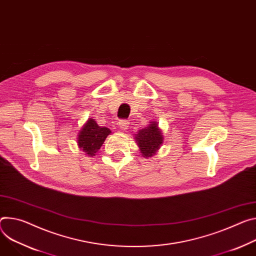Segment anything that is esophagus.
I'll list each match as a JSON object with an SVG mask.
<instances>
[{"label":"esophagus","mask_w":256,"mask_h":256,"mask_svg":"<svg viewBox=\"0 0 256 256\" xmlns=\"http://www.w3.org/2000/svg\"><path fill=\"white\" fill-rule=\"evenodd\" d=\"M118 126H120L122 130H126V128H128V122L126 120H120Z\"/></svg>","instance_id":"esophagus-1"}]
</instances>
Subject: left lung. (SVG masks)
I'll return each mask as SVG.
<instances>
[{
  "instance_id": "left-lung-1",
  "label": "left lung",
  "mask_w": 256,
  "mask_h": 256,
  "mask_svg": "<svg viewBox=\"0 0 256 256\" xmlns=\"http://www.w3.org/2000/svg\"><path fill=\"white\" fill-rule=\"evenodd\" d=\"M134 138L141 153L146 158L153 156L164 142L162 134L158 128L157 122H150L147 128L138 130Z\"/></svg>"
}]
</instances>
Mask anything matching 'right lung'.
Listing matches in <instances>:
<instances>
[{
    "instance_id": "obj_1",
    "label": "right lung",
    "mask_w": 256,
    "mask_h": 256,
    "mask_svg": "<svg viewBox=\"0 0 256 256\" xmlns=\"http://www.w3.org/2000/svg\"><path fill=\"white\" fill-rule=\"evenodd\" d=\"M111 132L107 128H101L94 120H88L78 136V144L86 155L92 156L101 148L105 138Z\"/></svg>"
}]
</instances>
